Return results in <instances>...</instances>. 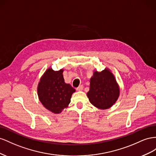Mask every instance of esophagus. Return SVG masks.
I'll list each match as a JSON object with an SVG mask.
<instances>
[{
  "label": "esophagus",
  "instance_id": "obj_1",
  "mask_svg": "<svg viewBox=\"0 0 156 156\" xmlns=\"http://www.w3.org/2000/svg\"><path fill=\"white\" fill-rule=\"evenodd\" d=\"M83 85H80V86H79L76 88V90H77V91H81V90H83Z\"/></svg>",
  "mask_w": 156,
  "mask_h": 156
}]
</instances>
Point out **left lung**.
I'll return each mask as SVG.
<instances>
[{"mask_svg":"<svg viewBox=\"0 0 156 156\" xmlns=\"http://www.w3.org/2000/svg\"><path fill=\"white\" fill-rule=\"evenodd\" d=\"M119 94V89L115 78L108 69L93 73L90 91L87 93L93 105L99 109L108 108L117 101Z\"/></svg>","mask_w":156,"mask_h":156,"instance_id":"left-lung-1","label":"left lung"}]
</instances>
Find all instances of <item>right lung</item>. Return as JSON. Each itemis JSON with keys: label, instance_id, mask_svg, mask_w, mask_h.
I'll use <instances>...</instances> for the list:
<instances>
[{"label": "right lung", "instance_id": "obj_1", "mask_svg": "<svg viewBox=\"0 0 156 156\" xmlns=\"http://www.w3.org/2000/svg\"><path fill=\"white\" fill-rule=\"evenodd\" d=\"M63 70L54 71L48 69L41 79L38 86L39 99L44 107L58 114L67 107L70 98L75 91L70 84L65 83Z\"/></svg>", "mask_w": 156, "mask_h": 156}]
</instances>
